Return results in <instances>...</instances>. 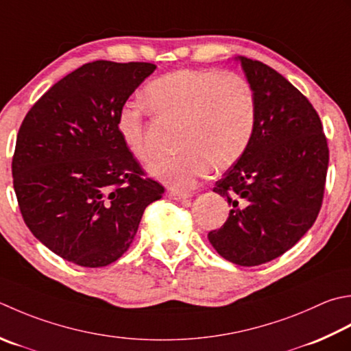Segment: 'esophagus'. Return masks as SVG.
<instances>
[{
  "instance_id": "esophagus-1",
  "label": "esophagus",
  "mask_w": 351,
  "mask_h": 351,
  "mask_svg": "<svg viewBox=\"0 0 351 351\" xmlns=\"http://www.w3.org/2000/svg\"><path fill=\"white\" fill-rule=\"evenodd\" d=\"M167 196L175 199V201H185V199H190L191 195L190 193H182V191H176V190H169Z\"/></svg>"
}]
</instances>
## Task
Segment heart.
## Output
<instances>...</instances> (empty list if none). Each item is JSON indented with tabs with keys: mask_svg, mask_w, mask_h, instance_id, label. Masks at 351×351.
<instances>
[{
	"mask_svg": "<svg viewBox=\"0 0 351 351\" xmlns=\"http://www.w3.org/2000/svg\"><path fill=\"white\" fill-rule=\"evenodd\" d=\"M149 109L182 121L180 154L160 156L149 171L178 190L193 189L210 169L225 170L250 147L256 130L257 105L250 82L232 71L181 68L158 75L144 86ZM146 108L125 105L115 128L128 152L141 162L150 158Z\"/></svg>",
	"mask_w": 351,
	"mask_h": 351,
	"instance_id": "obj_1",
	"label": "heart"
}]
</instances>
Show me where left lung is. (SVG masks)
<instances>
[{
	"label": "left lung",
	"mask_w": 351,
	"mask_h": 351,
	"mask_svg": "<svg viewBox=\"0 0 351 351\" xmlns=\"http://www.w3.org/2000/svg\"><path fill=\"white\" fill-rule=\"evenodd\" d=\"M236 60L256 95V130L213 189L231 210L208 240L228 262L258 266L291 250L317 221L328 147L319 115L289 80L263 62Z\"/></svg>",
	"instance_id": "left-lung-1"
}]
</instances>
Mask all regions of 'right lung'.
I'll return each instance as SVG.
<instances>
[{"instance_id": "1", "label": "right lung", "mask_w": 351, "mask_h": 351, "mask_svg": "<svg viewBox=\"0 0 351 351\" xmlns=\"http://www.w3.org/2000/svg\"><path fill=\"white\" fill-rule=\"evenodd\" d=\"M154 64L95 60L54 84L27 112L12 160L13 189L32 234L85 267L125 254L164 187L128 152L117 112Z\"/></svg>"}]
</instances>
